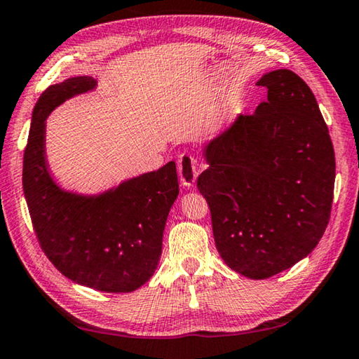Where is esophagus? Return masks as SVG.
<instances>
[{
	"label": "esophagus",
	"instance_id": "1",
	"mask_svg": "<svg viewBox=\"0 0 359 359\" xmlns=\"http://www.w3.org/2000/svg\"><path fill=\"white\" fill-rule=\"evenodd\" d=\"M177 170L182 185L185 187H193L196 182L198 174H200V169L196 166V159L193 158L189 153H182L177 159Z\"/></svg>",
	"mask_w": 359,
	"mask_h": 359
}]
</instances>
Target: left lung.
I'll use <instances>...</instances> for the list:
<instances>
[{"label": "left lung", "instance_id": "1", "mask_svg": "<svg viewBox=\"0 0 359 359\" xmlns=\"http://www.w3.org/2000/svg\"><path fill=\"white\" fill-rule=\"evenodd\" d=\"M252 115H240L204 149L198 177L220 257L236 273L265 280L306 257L331 217L335 156L306 83L281 68Z\"/></svg>", "mask_w": 359, "mask_h": 359}]
</instances>
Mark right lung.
Instances as JSON below:
<instances>
[{"label":"right lung","mask_w":359,"mask_h":359,"mask_svg":"<svg viewBox=\"0 0 359 359\" xmlns=\"http://www.w3.org/2000/svg\"><path fill=\"white\" fill-rule=\"evenodd\" d=\"M95 88L90 76L49 86L33 108L24 153V193L39 246L68 280L95 291L130 292L150 280L169 210L179 195L175 163L129 179L97 196L64 191L44 153L46 118L55 107Z\"/></svg>","instance_id":"right-lung-1"}]
</instances>
